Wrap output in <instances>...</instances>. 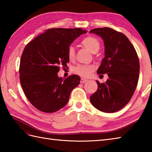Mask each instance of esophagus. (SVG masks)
<instances>
[{
	"mask_svg": "<svg viewBox=\"0 0 152 152\" xmlns=\"http://www.w3.org/2000/svg\"><path fill=\"white\" fill-rule=\"evenodd\" d=\"M87 81H88V80L86 79V78H82L81 79H80V82H81L82 83H85V82H86Z\"/></svg>",
	"mask_w": 152,
	"mask_h": 152,
	"instance_id": "obj_1",
	"label": "esophagus"
}]
</instances>
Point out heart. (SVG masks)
<instances>
[{
    "label": "heart",
    "mask_w": 152,
    "mask_h": 152,
    "mask_svg": "<svg viewBox=\"0 0 152 152\" xmlns=\"http://www.w3.org/2000/svg\"><path fill=\"white\" fill-rule=\"evenodd\" d=\"M81 45L91 53L97 52L100 48V42L97 38L88 36L85 37L81 42ZM67 57L70 61H73L75 58V50L72 46H70L67 51ZM94 66L91 64H78L74 68V72L80 76L88 77L92 74Z\"/></svg>",
    "instance_id": "obj_1"
}]
</instances>
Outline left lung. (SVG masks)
<instances>
[{
  "label": "left lung",
  "mask_w": 152,
  "mask_h": 152,
  "mask_svg": "<svg viewBox=\"0 0 152 152\" xmlns=\"http://www.w3.org/2000/svg\"><path fill=\"white\" fill-rule=\"evenodd\" d=\"M101 37L105 46V56L97 70L107 74L105 83L96 81L98 89L90 101L100 111L117 112L129 102L136 89L140 72L138 55L125 34L109 27L90 31Z\"/></svg>",
  "instance_id": "8db88e82"
}]
</instances>
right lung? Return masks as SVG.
I'll return each mask as SVG.
<instances>
[{"label": "right lung", "instance_id": "right-lung-1", "mask_svg": "<svg viewBox=\"0 0 152 152\" xmlns=\"http://www.w3.org/2000/svg\"><path fill=\"white\" fill-rule=\"evenodd\" d=\"M85 33L81 28H49L25 46L19 64V80L26 97L38 110H59L80 84L79 76L72 74L63 80L57 73L69 62L67 51L70 44Z\"/></svg>", "mask_w": 152, "mask_h": 152}]
</instances>
